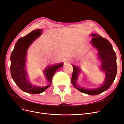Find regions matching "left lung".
<instances>
[{
    "label": "left lung",
    "instance_id": "left-lung-1",
    "mask_svg": "<svg viewBox=\"0 0 124 124\" xmlns=\"http://www.w3.org/2000/svg\"><path fill=\"white\" fill-rule=\"evenodd\" d=\"M91 36L93 37L91 42L98 51V56L101 60V70L105 73V82L97 88L89 89L82 88L76 84L78 75L80 72V69L72 65L73 70L71 83L73 86L79 92L89 95H95L107 90L114 82L117 72L116 57L112 44L107 39L97 34H92Z\"/></svg>",
    "mask_w": 124,
    "mask_h": 124
}]
</instances>
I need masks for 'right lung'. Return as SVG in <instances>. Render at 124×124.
<instances>
[{"instance_id":"add662e5","label":"right lung","mask_w":124,"mask_h":124,"mask_svg":"<svg viewBox=\"0 0 124 124\" xmlns=\"http://www.w3.org/2000/svg\"><path fill=\"white\" fill-rule=\"evenodd\" d=\"M42 32V30L41 29L35 30L19 39L10 56V73L13 80L21 90L31 94L41 93L47 89L52 84V78L56 71L63 66L62 63L48 66L45 69L44 73L49 82V85L46 86H37L28 81L27 73L25 69L27 50L31 43L41 36Z\"/></svg>"}]
</instances>
